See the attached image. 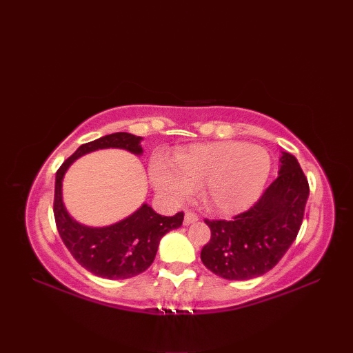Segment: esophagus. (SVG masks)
Segmentation results:
<instances>
[{"mask_svg": "<svg viewBox=\"0 0 353 353\" xmlns=\"http://www.w3.org/2000/svg\"><path fill=\"white\" fill-rule=\"evenodd\" d=\"M199 220V216H197V214L196 212H191V211H188L185 214V219H183V224H186V226H188V224H192V223H196Z\"/></svg>", "mask_w": 353, "mask_h": 353, "instance_id": "1", "label": "esophagus"}]
</instances>
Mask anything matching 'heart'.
I'll list each match as a JSON object with an SVG mask.
<instances>
[{
  "label": "heart",
  "instance_id": "b5f03b06",
  "mask_svg": "<svg viewBox=\"0 0 353 353\" xmlns=\"http://www.w3.org/2000/svg\"><path fill=\"white\" fill-rule=\"evenodd\" d=\"M270 168L267 150L226 141L185 148L176 154V165L157 157L152 165V179L157 191L174 201L186 200L200 186L205 208L229 215L254 203Z\"/></svg>",
  "mask_w": 353,
  "mask_h": 353
}]
</instances>
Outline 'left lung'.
<instances>
[{"label": "left lung", "instance_id": "1", "mask_svg": "<svg viewBox=\"0 0 353 353\" xmlns=\"http://www.w3.org/2000/svg\"><path fill=\"white\" fill-rule=\"evenodd\" d=\"M310 185L297 159L281 157L279 176L250 209L230 220H205L211 239L201 249L205 267L229 281H249L270 272L301 230Z\"/></svg>", "mask_w": 353, "mask_h": 353}]
</instances>
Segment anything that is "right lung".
<instances>
[{
	"label": "right lung",
	"instance_id": "add662e5",
	"mask_svg": "<svg viewBox=\"0 0 353 353\" xmlns=\"http://www.w3.org/2000/svg\"><path fill=\"white\" fill-rule=\"evenodd\" d=\"M139 142V137L125 132L106 134L80 145L56 172L52 212L59 235L81 267L106 279H127L145 272L154 261L161 238L167 232L182 226L183 212H177L174 216H162L148 205H142L129 219L112 226L88 228L74 221L65 211L62 203V179L70 165L80 156L110 147L141 154Z\"/></svg>",
	"mask_w": 353,
	"mask_h": 353
}]
</instances>
